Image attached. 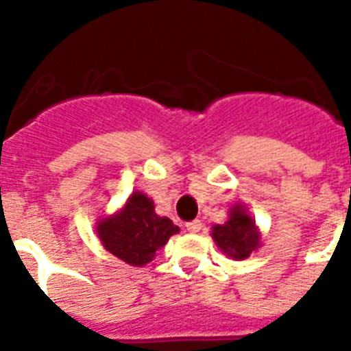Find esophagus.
<instances>
[{"instance_id": "obj_1", "label": "esophagus", "mask_w": 351, "mask_h": 351, "mask_svg": "<svg viewBox=\"0 0 351 351\" xmlns=\"http://www.w3.org/2000/svg\"><path fill=\"white\" fill-rule=\"evenodd\" d=\"M186 230L189 231V233H198V231L202 230V222H200V220H193V222H187Z\"/></svg>"}]
</instances>
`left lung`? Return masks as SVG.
<instances>
[{
	"label": "left lung",
	"mask_w": 351,
	"mask_h": 351,
	"mask_svg": "<svg viewBox=\"0 0 351 351\" xmlns=\"http://www.w3.org/2000/svg\"><path fill=\"white\" fill-rule=\"evenodd\" d=\"M211 237L220 251L234 261H244L261 245V233L256 230L255 220L242 204H234L230 209V219L226 224L213 226Z\"/></svg>",
	"instance_id": "1"
}]
</instances>
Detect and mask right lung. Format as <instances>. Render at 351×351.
Masks as SVG:
<instances>
[{
  "instance_id": "right-lung-1",
  "label": "right lung",
  "mask_w": 351,
  "mask_h": 351,
  "mask_svg": "<svg viewBox=\"0 0 351 351\" xmlns=\"http://www.w3.org/2000/svg\"><path fill=\"white\" fill-rule=\"evenodd\" d=\"M178 231L180 228L167 217L154 213L153 200L142 191L132 193L117 215L96 224L104 247L131 266H145L153 261L156 250Z\"/></svg>"
}]
</instances>
